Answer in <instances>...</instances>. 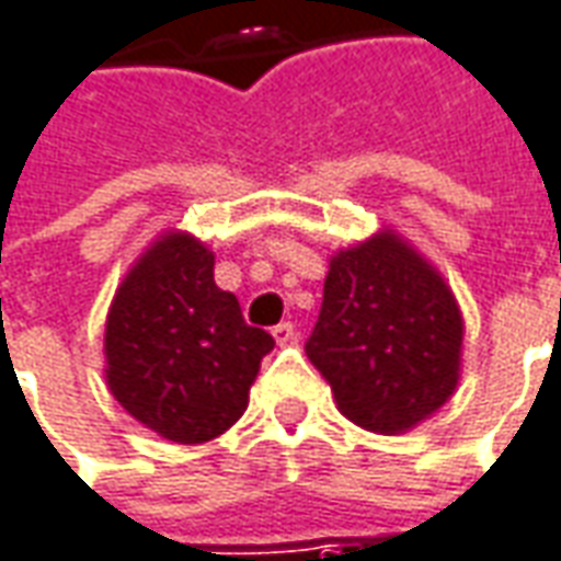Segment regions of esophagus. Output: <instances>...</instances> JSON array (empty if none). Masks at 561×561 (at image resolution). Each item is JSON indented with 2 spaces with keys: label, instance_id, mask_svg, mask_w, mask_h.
Instances as JSON below:
<instances>
[{
  "label": "esophagus",
  "instance_id": "34e87169",
  "mask_svg": "<svg viewBox=\"0 0 561 561\" xmlns=\"http://www.w3.org/2000/svg\"><path fill=\"white\" fill-rule=\"evenodd\" d=\"M273 337H276V344H295L297 341V329L291 322H279L276 329H273Z\"/></svg>",
  "mask_w": 561,
  "mask_h": 561
}]
</instances>
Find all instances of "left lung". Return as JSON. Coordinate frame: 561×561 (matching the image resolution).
Listing matches in <instances>:
<instances>
[{
  "mask_svg": "<svg viewBox=\"0 0 561 561\" xmlns=\"http://www.w3.org/2000/svg\"><path fill=\"white\" fill-rule=\"evenodd\" d=\"M463 316L448 282L392 230L331 257L307 356L344 417L396 436L439 411L460 380Z\"/></svg>",
  "mask_w": 561,
  "mask_h": 561,
  "instance_id": "left-lung-1",
  "label": "left lung"
}]
</instances>
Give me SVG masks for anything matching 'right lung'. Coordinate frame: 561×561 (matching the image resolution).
<instances>
[{
	"label": "right lung",
	"mask_w": 561,
	"mask_h": 561,
	"mask_svg": "<svg viewBox=\"0 0 561 561\" xmlns=\"http://www.w3.org/2000/svg\"><path fill=\"white\" fill-rule=\"evenodd\" d=\"M264 329L215 285V254L190 232H162L125 273L106 312V387L152 433L199 445L249 409Z\"/></svg>",
	"instance_id": "1"
}]
</instances>
